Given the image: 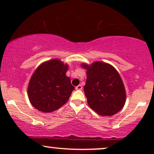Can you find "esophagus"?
<instances>
[{"label": "esophagus", "mask_w": 154, "mask_h": 154, "mask_svg": "<svg viewBox=\"0 0 154 154\" xmlns=\"http://www.w3.org/2000/svg\"><path fill=\"white\" fill-rule=\"evenodd\" d=\"M76 90H78V91H81V90L82 89V86L80 85H77V87L75 88Z\"/></svg>", "instance_id": "esophagus-1"}]
</instances>
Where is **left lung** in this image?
<instances>
[{"label":"left lung","instance_id":"8db88e82","mask_svg":"<svg viewBox=\"0 0 154 154\" xmlns=\"http://www.w3.org/2000/svg\"><path fill=\"white\" fill-rule=\"evenodd\" d=\"M81 66L87 69L84 91L89 106L101 116H112L119 112L126 101V92L116 69L100 61Z\"/></svg>","mask_w":154,"mask_h":154}]
</instances>
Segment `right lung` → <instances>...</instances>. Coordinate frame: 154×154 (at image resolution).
<instances>
[{
  "label": "right lung",
  "mask_w": 154,
  "mask_h": 154,
  "mask_svg": "<svg viewBox=\"0 0 154 154\" xmlns=\"http://www.w3.org/2000/svg\"><path fill=\"white\" fill-rule=\"evenodd\" d=\"M68 65L59 59L45 61L36 69L27 88L29 101L44 113L52 112L68 101L75 87L66 75Z\"/></svg>",
  "instance_id": "1"
}]
</instances>
